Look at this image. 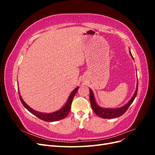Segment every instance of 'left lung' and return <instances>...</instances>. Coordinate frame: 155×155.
<instances>
[{
    "label": "left lung",
    "mask_w": 155,
    "mask_h": 155,
    "mask_svg": "<svg viewBox=\"0 0 155 155\" xmlns=\"http://www.w3.org/2000/svg\"><path fill=\"white\" fill-rule=\"evenodd\" d=\"M129 54H130L131 57H132L133 59V57L132 54H131L130 51H129ZM138 87V81L137 82L136 91L132 98L130 100V101H129L127 104H126L124 106H122L120 108H116V109H107V108L104 109V108H102L99 105H97V104H96V102L95 101L94 94L91 89L90 88V101H91V104L92 108V110L95 112L97 116H100V118H102L110 119V118H117V117L121 116V115H123L127 110L129 106L132 104V103L134 100L135 97L137 94Z\"/></svg>",
    "instance_id": "left-lung-1"
}]
</instances>
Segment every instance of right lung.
<instances>
[{
    "instance_id": "right-lung-1",
    "label": "right lung",
    "mask_w": 155,
    "mask_h": 155,
    "mask_svg": "<svg viewBox=\"0 0 155 155\" xmlns=\"http://www.w3.org/2000/svg\"><path fill=\"white\" fill-rule=\"evenodd\" d=\"M78 88H79V87H78L77 88L74 89L71 94H70V95L68 97L67 103L61 108V109L57 110V111H55V112H51V113H44V112H40L36 111L34 109H32L31 107H30L24 101H23L22 97L20 95L19 92H18V95H19L20 100H21V101L22 104V105H24V107L28 110L30 111L31 113H32L33 114L37 116V118H39V119H41L42 120L45 121H48V122H51V121H58V120H62V119H64V118H66L67 116L69 113L70 108H71V105H72L73 98H74L75 94H76Z\"/></svg>"
}]
</instances>
